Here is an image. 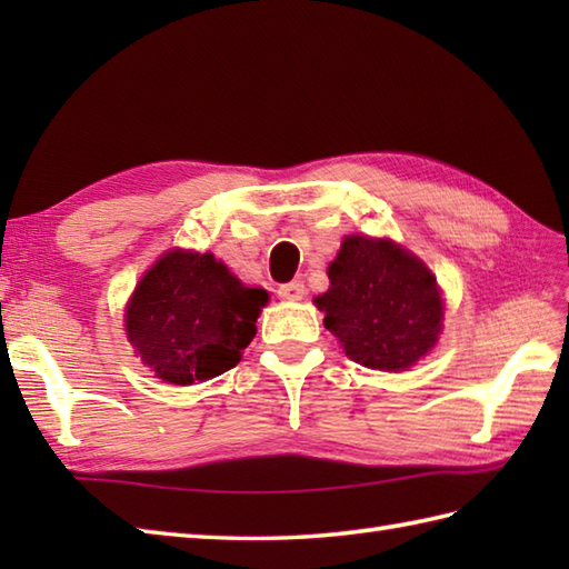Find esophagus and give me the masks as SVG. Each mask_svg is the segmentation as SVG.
Masks as SVG:
<instances>
[{"label":"esophagus","mask_w":569,"mask_h":569,"mask_svg":"<svg viewBox=\"0 0 569 569\" xmlns=\"http://www.w3.org/2000/svg\"><path fill=\"white\" fill-rule=\"evenodd\" d=\"M303 296H306L303 281H291V283L278 286V298H283V300H300Z\"/></svg>","instance_id":"1"}]
</instances>
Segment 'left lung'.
I'll return each mask as SVG.
<instances>
[{"label":"left lung","mask_w":569,"mask_h":569,"mask_svg":"<svg viewBox=\"0 0 569 569\" xmlns=\"http://www.w3.org/2000/svg\"><path fill=\"white\" fill-rule=\"evenodd\" d=\"M328 276L330 291L316 303L325 310V328L340 337L357 365L401 371L438 342V283L426 263L393 241L347 237Z\"/></svg>","instance_id":"8db88e82"}]
</instances>
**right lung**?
<instances>
[{"mask_svg": "<svg viewBox=\"0 0 569 569\" xmlns=\"http://www.w3.org/2000/svg\"><path fill=\"white\" fill-rule=\"evenodd\" d=\"M269 300L212 253L168 251L127 306V335L156 377L190 386L237 367Z\"/></svg>", "mask_w": 569, "mask_h": 569, "instance_id": "1", "label": "right lung"}]
</instances>
